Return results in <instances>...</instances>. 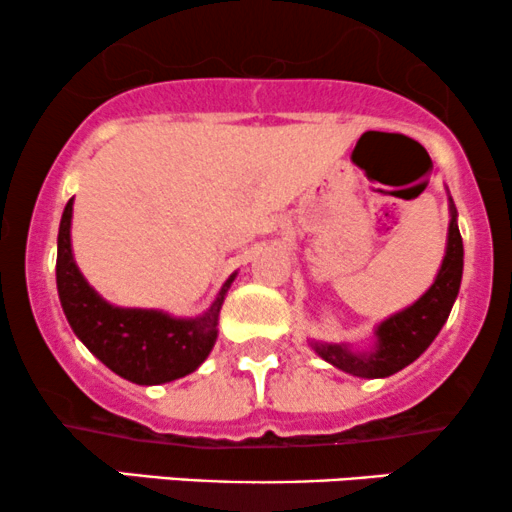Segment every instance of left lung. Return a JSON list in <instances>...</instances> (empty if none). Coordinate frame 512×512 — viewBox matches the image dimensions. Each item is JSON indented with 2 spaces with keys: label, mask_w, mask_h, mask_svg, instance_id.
<instances>
[{
  "label": "left lung",
  "mask_w": 512,
  "mask_h": 512,
  "mask_svg": "<svg viewBox=\"0 0 512 512\" xmlns=\"http://www.w3.org/2000/svg\"><path fill=\"white\" fill-rule=\"evenodd\" d=\"M464 248L460 228H457V211L450 199V228H448V248H445L443 264H440L436 281L424 296L414 305L404 308L380 322L375 330L373 351L366 354H354L344 344H320L313 342L317 356L325 358L327 363L337 366L344 373L358 375V378H387L397 373L411 361H416L438 337L440 327L448 320L452 303L460 293Z\"/></svg>",
  "instance_id": "8db88e82"
}]
</instances>
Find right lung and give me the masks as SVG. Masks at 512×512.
Here are the masks:
<instances>
[{
  "label": "right lung",
  "instance_id": "obj_1",
  "mask_svg": "<svg viewBox=\"0 0 512 512\" xmlns=\"http://www.w3.org/2000/svg\"><path fill=\"white\" fill-rule=\"evenodd\" d=\"M72 204L74 199H69L64 207L57 236V291L76 337L113 373L137 385L170 383L197 370L216 342L223 296L236 274L228 276L207 313L190 320L161 310L115 308L88 286L76 267L69 236Z\"/></svg>",
  "mask_w": 512,
  "mask_h": 512
}]
</instances>
